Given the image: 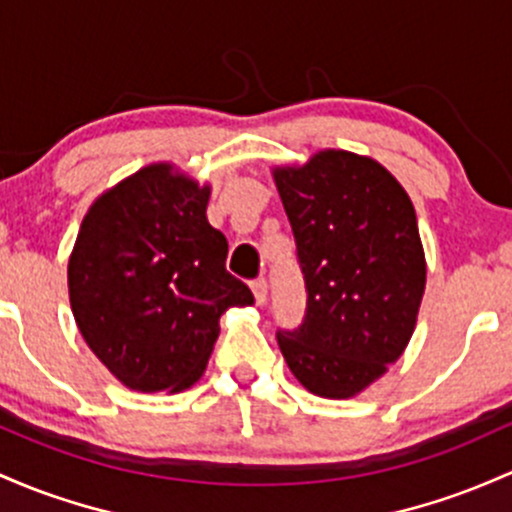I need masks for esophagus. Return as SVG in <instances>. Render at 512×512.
<instances>
[{
	"label": "esophagus",
	"instance_id": "esophagus-1",
	"mask_svg": "<svg viewBox=\"0 0 512 512\" xmlns=\"http://www.w3.org/2000/svg\"><path fill=\"white\" fill-rule=\"evenodd\" d=\"M250 286H252V294H255L257 306H262V303L267 301V279H262V277L255 279Z\"/></svg>",
	"mask_w": 512,
	"mask_h": 512
}]
</instances>
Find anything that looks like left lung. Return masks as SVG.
Listing matches in <instances>:
<instances>
[{
    "instance_id": "8db88e82",
    "label": "left lung",
    "mask_w": 512,
    "mask_h": 512,
    "mask_svg": "<svg viewBox=\"0 0 512 512\" xmlns=\"http://www.w3.org/2000/svg\"><path fill=\"white\" fill-rule=\"evenodd\" d=\"M296 240L306 316L277 330L279 350L311 393L350 398L406 350L425 291L418 218L379 162L323 150L274 172Z\"/></svg>"
}]
</instances>
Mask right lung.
<instances>
[{
	"instance_id": "add662e5",
	"label": "right lung",
	"mask_w": 512,
	"mask_h": 512,
	"mask_svg": "<svg viewBox=\"0 0 512 512\" xmlns=\"http://www.w3.org/2000/svg\"><path fill=\"white\" fill-rule=\"evenodd\" d=\"M209 187L150 165L99 196L70 265V303L89 350L128 389L182 391L204 374L218 318L255 296L226 269L206 221Z\"/></svg>"
}]
</instances>
